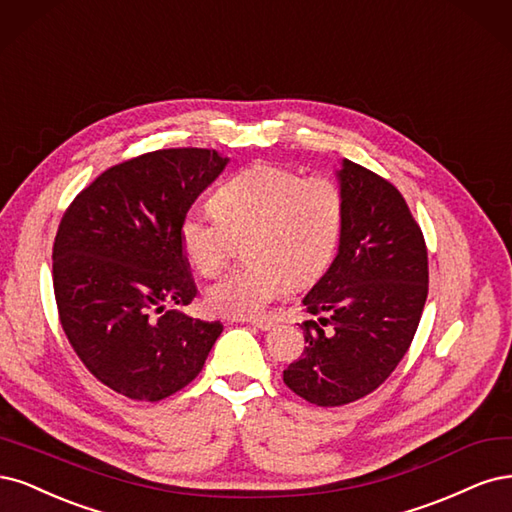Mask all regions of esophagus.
Listing matches in <instances>:
<instances>
[{
  "label": "esophagus",
  "mask_w": 512,
  "mask_h": 512,
  "mask_svg": "<svg viewBox=\"0 0 512 512\" xmlns=\"http://www.w3.org/2000/svg\"><path fill=\"white\" fill-rule=\"evenodd\" d=\"M246 323L257 327V329H270V327H274V321H270V319H246Z\"/></svg>",
  "instance_id": "34e87169"
}]
</instances>
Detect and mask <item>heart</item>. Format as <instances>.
Listing matches in <instances>:
<instances>
[{
	"mask_svg": "<svg viewBox=\"0 0 512 512\" xmlns=\"http://www.w3.org/2000/svg\"><path fill=\"white\" fill-rule=\"evenodd\" d=\"M212 208H189L180 246L197 274L219 276L236 255L238 238L251 261L208 291L223 317H257L289 291L310 285L332 263L344 223V193L336 180L304 176L278 163H253L214 191Z\"/></svg>",
	"mask_w": 512,
	"mask_h": 512,
	"instance_id": "1",
	"label": "heart"
}]
</instances>
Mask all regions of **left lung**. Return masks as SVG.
<instances>
[{
	"mask_svg": "<svg viewBox=\"0 0 512 512\" xmlns=\"http://www.w3.org/2000/svg\"><path fill=\"white\" fill-rule=\"evenodd\" d=\"M338 255L304 298L306 346L283 372L302 400L332 408L381 387L415 338L427 300V246L387 178L344 159Z\"/></svg>",
	"mask_w": 512,
	"mask_h": 512,
	"instance_id": "left-lung-1",
	"label": "left lung"
}]
</instances>
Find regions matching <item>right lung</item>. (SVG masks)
<instances>
[{
    "label": "right lung",
    "instance_id": "add662e5",
    "mask_svg": "<svg viewBox=\"0 0 512 512\" xmlns=\"http://www.w3.org/2000/svg\"><path fill=\"white\" fill-rule=\"evenodd\" d=\"M227 159L208 148H161L97 176L65 208L53 244L59 321L97 381L159 402L202 372L219 321L168 306L197 295L180 221Z\"/></svg>",
    "mask_w": 512,
    "mask_h": 512
}]
</instances>
